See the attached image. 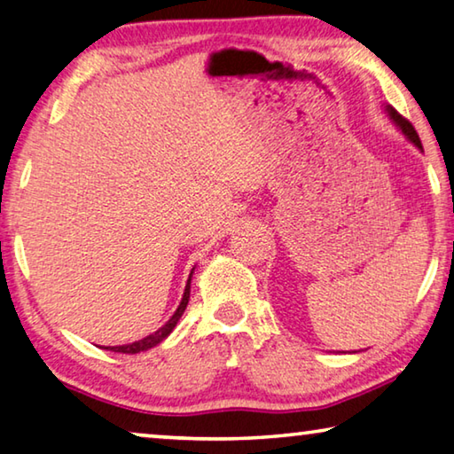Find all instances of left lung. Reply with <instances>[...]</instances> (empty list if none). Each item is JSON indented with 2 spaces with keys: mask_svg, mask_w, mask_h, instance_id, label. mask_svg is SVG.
Listing matches in <instances>:
<instances>
[{
  "mask_svg": "<svg viewBox=\"0 0 454 454\" xmlns=\"http://www.w3.org/2000/svg\"><path fill=\"white\" fill-rule=\"evenodd\" d=\"M387 114H390V117H392V121H394V123H395V125H398V127L402 129V133H404V135L408 137V139L414 143V145H416V147H419V149H422L420 137H419V133H416V129L412 127V123H410V121H408V119H404V117H402V114H400L398 111H395V109H392V106H387Z\"/></svg>",
  "mask_w": 454,
  "mask_h": 454,
  "instance_id": "left-lung-1",
  "label": "left lung"
}]
</instances>
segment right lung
<instances>
[{
    "mask_svg": "<svg viewBox=\"0 0 454 454\" xmlns=\"http://www.w3.org/2000/svg\"><path fill=\"white\" fill-rule=\"evenodd\" d=\"M190 280H192V275H190V278H188V285H185L184 299H182V303H179L177 311L174 313V317H171L168 323H165V325H163L161 329H157L155 333H151V335H147V337H143V340L135 341V343L114 345V348H105V349H109V351H117V354H139V351H147V349H151V348H155L157 343H161V341L165 340V337H168V335L171 333V331H174V327L177 325L179 317H182L184 311H185V307H188V301H190Z\"/></svg>",
    "mask_w": 454,
    "mask_h": 454,
    "instance_id": "add662e5",
    "label": "right lung"
}]
</instances>
